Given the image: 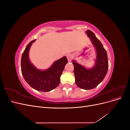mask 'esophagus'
Segmentation results:
<instances>
[{
	"instance_id": "1",
	"label": "esophagus",
	"mask_w": 130,
	"mask_h": 130,
	"mask_svg": "<svg viewBox=\"0 0 130 130\" xmlns=\"http://www.w3.org/2000/svg\"><path fill=\"white\" fill-rule=\"evenodd\" d=\"M67 59H68V61L69 62H70L72 61V59L74 57V56L72 54H67Z\"/></svg>"
}]
</instances>
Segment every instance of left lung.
I'll return each mask as SVG.
<instances>
[{"label":"left lung","instance_id":"1","mask_svg":"<svg viewBox=\"0 0 130 130\" xmlns=\"http://www.w3.org/2000/svg\"><path fill=\"white\" fill-rule=\"evenodd\" d=\"M96 49V58L95 66L88 69L73 61L74 66V73L75 82L78 87L88 90L95 88L103 81L108 71V62L107 54L101 42L95 34L89 30L86 31Z\"/></svg>","mask_w":130,"mask_h":130}]
</instances>
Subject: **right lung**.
I'll return each mask as SVG.
<instances>
[{"label": "right lung", "instance_id": "1", "mask_svg": "<svg viewBox=\"0 0 130 130\" xmlns=\"http://www.w3.org/2000/svg\"><path fill=\"white\" fill-rule=\"evenodd\" d=\"M36 40L27 45L21 59V70L23 77L31 87L41 92H49L57 87L60 82V77L68 60L66 56L54 63L45 70L37 69L30 62L29 52L30 46Z\"/></svg>", "mask_w": 130, "mask_h": 130}]
</instances>
